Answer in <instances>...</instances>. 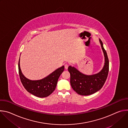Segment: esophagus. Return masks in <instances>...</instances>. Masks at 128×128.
<instances>
[{
    "instance_id": "esophagus-1",
    "label": "esophagus",
    "mask_w": 128,
    "mask_h": 128,
    "mask_svg": "<svg viewBox=\"0 0 128 128\" xmlns=\"http://www.w3.org/2000/svg\"><path fill=\"white\" fill-rule=\"evenodd\" d=\"M64 66H65V68L66 69H68V64H65Z\"/></svg>"
}]
</instances>
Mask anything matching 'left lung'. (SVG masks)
<instances>
[{"label":"left lung","instance_id":"obj_1","mask_svg":"<svg viewBox=\"0 0 128 128\" xmlns=\"http://www.w3.org/2000/svg\"><path fill=\"white\" fill-rule=\"evenodd\" d=\"M99 42L104 54L105 63L102 69L98 74L88 76L82 74L74 67H68L71 87L79 95L87 96L97 92L102 88L107 79L109 71V60L100 39Z\"/></svg>","mask_w":128,"mask_h":128}]
</instances>
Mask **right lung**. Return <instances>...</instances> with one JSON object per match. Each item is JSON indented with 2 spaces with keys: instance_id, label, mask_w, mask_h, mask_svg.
Returning a JSON list of instances; mask_svg holds the SVG:
<instances>
[{
  "instance_id": "right-lung-1",
  "label": "right lung",
  "mask_w": 128,
  "mask_h": 128,
  "mask_svg": "<svg viewBox=\"0 0 128 128\" xmlns=\"http://www.w3.org/2000/svg\"><path fill=\"white\" fill-rule=\"evenodd\" d=\"M18 68L20 78L25 88L30 94L40 98L48 97L54 92L56 88L59 76L64 70V66H63L44 78L31 80L27 78L22 74L20 68V59Z\"/></svg>"
}]
</instances>
